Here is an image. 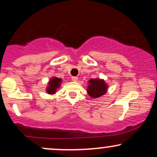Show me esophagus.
<instances>
[{
	"label": "esophagus",
	"instance_id": "34e87169",
	"mask_svg": "<svg viewBox=\"0 0 157 157\" xmlns=\"http://www.w3.org/2000/svg\"><path fill=\"white\" fill-rule=\"evenodd\" d=\"M77 80H78V78H77V77H75V76L71 77V80H73V81H77Z\"/></svg>",
	"mask_w": 157,
	"mask_h": 157
}]
</instances>
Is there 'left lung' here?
Wrapping results in <instances>:
<instances>
[{"label": "left lung", "instance_id": "1", "mask_svg": "<svg viewBox=\"0 0 157 157\" xmlns=\"http://www.w3.org/2000/svg\"><path fill=\"white\" fill-rule=\"evenodd\" d=\"M107 90V86L104 80L99 79H91L89 80V86H88V94L90 97L96 98L104 94H105Z\"/></svg>", "mask_w": 157, "mask_h": 157}]
</instances>
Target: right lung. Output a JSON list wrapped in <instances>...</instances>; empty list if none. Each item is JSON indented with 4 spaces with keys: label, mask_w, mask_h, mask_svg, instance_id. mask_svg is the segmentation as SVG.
<instances>
[{
    "label": "right lung",
    "mask_w": 157,
    "mask_h": 157,
    "mask_svg": "<svg viewBox=\"0 0 157 157\" xmlns=\"http://www.w3.org/2000/svg\"><path fill=\"white\" fill-rule=\"evenodd\" d=\"M61 82V79L57 78V77H53L51 81L48 82L49 86L47 88V92L48 94H55L56 89L60 86V83Z\"/></svg>",
    "instance_id": "1"
}]
</instances>
